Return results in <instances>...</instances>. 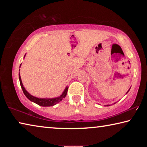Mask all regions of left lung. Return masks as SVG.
<instances>
[{
    "label": "left lung",
    "mask_w": 147,
    "mask_h": 147,
    "mask_svg": "<svg viewBox=\"0 0 147 147\" xmlns=\"http://www.w3.org/2000/svg\"><path fill=\"white\" fill-rule=\"evenodd\" d=\"M128 92H127V93H128Z\"/></svg>",
    "instance_id": "8db88e82"
}]
</instances>
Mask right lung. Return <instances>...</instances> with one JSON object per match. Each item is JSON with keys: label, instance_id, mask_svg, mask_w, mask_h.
I'll return each mask as SVG.
<instances>
[{"label": "right lung", "instance_id": "add662e5", "mask_svg": "<svg viewBox=\"0 0 147 147\" xmlns=\"http://www.w3.org/2000/svg\"><path fill=\"white\" fill-rule=\"evenodd\" d=\"M21 65H20V67H21ZM19 81H20V84H21V88L23 89V91L27 98H28L30 100L34 102L37 104H38L39 106H52L55 105L56 104L58 103L59 102L62 100V99L65 97L67 95V93L68 91V88L67 87L65 89L63 93H62L60 96H58V97L54 98H39L37 97H35V96L30 94L28 92L26 91V89H24L23 87V84H22V81L21 79V76H20V74H19Z\"/></svg>", "mask_w": 147, "mask_h": 147}]
</instances>
